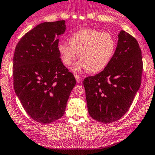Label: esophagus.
Listing matches in <instances>:
<instances>
[{"instance_id":"esophagus-1","label":"esophagus","mask_w":155,"mask_h":155,"mask_svg":"<svg viewBox=\"0 0 155 155\" xmlns=\"http://www.w3.org/2000/svg\"><path fill=\"white\" fill-rule=\"evenodd\" d=\"M75 78H76V81H77L78 83H80L81 81V78L80 77L79 75H78V74H75Z\"/></svg>"}]
</instances>
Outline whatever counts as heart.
I'll return each mask as SVG.
<instances>
[{"label":"heart","instance_id":"b5f03b06","mask_svg":"<svg viewBox=\"0 0 155 155\" xmlns=\"http://www.w3.org/2000/svg\"><path fill=\"white\" fill-rule=\"evenodd\" d=\"M58 49L66 66L72 64L78 53L81 61L74 69H84L96 73L109 64L115 49V41L108 32L84 29L74 33L69 38V44L60 43Z\"/></svg>","mask_w":155,"mask_h":155}]
</instances>
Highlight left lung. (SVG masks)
Wrapping results in <instances>:
<instances>
[{
  "label": "left lung",
  "instance_id": "1",
  "mask_svg": "<svg viewBox=\"0 0 155 155\" xmlns=\"http://www.w3.org/2000/svg\"><path fill=\"white\" fill-rule=\"evenodd\" d=\"M118 37L109 64L84 81L89 115L104 124L114 122L127 112L141 84L143 66L138 42L124 30Z\"/></svg>",
  "mask_w": 155,
  "mask_h": 155
}]
</instances>
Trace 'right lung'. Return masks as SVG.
Masks as SVG:
<instances>
[{"mask_svg":"<svg viewBox=\"0 0 155 155\" xmlns=\"http://www.w3.org/2000/svg\"><path fill=\"white\" fill-rule=\"evenodd\" d=\"M65 21L44 22L21 38L13 57V85L28 114L40 124H49L64 115L76 84L63 64L58 46Z\"/></svg>","mask_w":155,"mask_h":155,"instance_id":"obj_1","label":"right lung"}]
</instances>
